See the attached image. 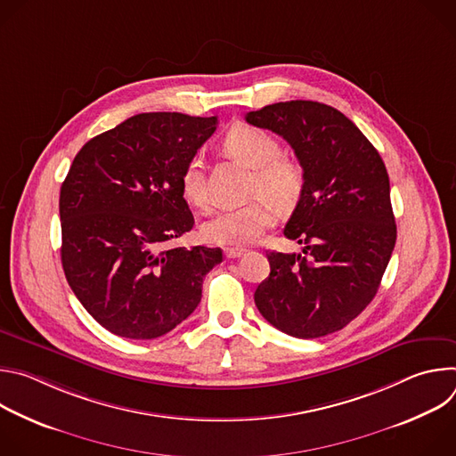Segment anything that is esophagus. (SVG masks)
Here are the masks:
<instances>
[{
  "label": "esophagus",
  "instance_id": "esophagus-1",
  "mask_svg": "<svg viewBox=\"0 0 456 456\" xmlns=\"http://www.w3.org/2000/svg\"><path fill=\"white\" fill-rule=\"evenodd\" d=\"M224 252H225L227 259H234V257H240L245 252V248L243 247H227Z\"/></svg>",
  "mask_w": 456,
  "mask_h": 456
}]
</instances>
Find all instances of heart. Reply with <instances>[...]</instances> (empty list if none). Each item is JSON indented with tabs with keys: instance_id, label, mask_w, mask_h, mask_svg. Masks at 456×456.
<instances>
[{
	"instance_id": "heart-1",
	"label": "heart",
	"mask_w": 456,
	"mask_h": 456,
	"mask_svg": "<svg viewBox=\"0 0 456 456\" xmlns=\"http://www.w3.org/2000/svg\"><path fill=\"white\" fill-rule=\"evenodd\" d=\"M224 151L252 169L250 192L264 194L238 208L215 211L200 227L208 243L245 245L256 241L276 224L280 209H290L299 200L305 175L297 160L280 155V142L265 129L250 124H234L222 141ZM182 197L194 208H206L208 192L200 160H187L180 176ZM268 199L265 200V197Z\"/></svg>"
}]
</instances>
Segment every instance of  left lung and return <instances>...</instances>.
I'll return each instance as SVG.
<instances>
[{
  "mask_svg": "<svg viewBox=\"0 0 456 456\" xmlns=\"http://www.w3.org/2000/svg\"><path fill=\"white\" fill-rule=\"evenodd\" d=\"M245 120L283 137L305 175L283 231L303 248L267 254L271 274L257 285L254 303L292 338L334 334L375 297L395 247L386 166L361 129L329 104L276 102Z\"/></svg>",
  "mask_w": 456,
  "mask_h": 456,
  "instance_id": "8db88e82",
  "label": "left lung"
}]
</instances>
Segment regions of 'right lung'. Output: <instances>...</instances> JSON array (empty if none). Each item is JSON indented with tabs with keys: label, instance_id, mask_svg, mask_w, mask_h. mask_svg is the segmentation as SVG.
<instances>
[{
	"label": "right lung",
	"instance_id": "right-lung-1",
	"mask_svg": "<svg viewBox=\"0 0 456 456\" xmlns=\"http://www.w3.org/2000/svg\"><path fill=\"white\" fill-rule=\"evenodd\" d=\"M216 117L139 113L88 141L61 185V262L86 312L115 336L155 339L187 319L222 248L169 247L194 218L182 197L187 160Z\"/></svg>",
	"mask_w": 456,
	"mask_h": 456
}]
</instances>
